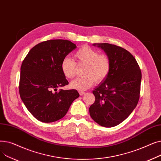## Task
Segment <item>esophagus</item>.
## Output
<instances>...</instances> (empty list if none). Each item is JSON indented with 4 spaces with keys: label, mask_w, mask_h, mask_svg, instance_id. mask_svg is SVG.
I'll list each match as a JSON object with an SVG mask.
<instances>
[{
    "label": "esophagus",
    "mask_w": 161,
    "mask_h": 161,
    "mask_svg": "<svg viewBox=\"0 0 161 161\" xmlns=\"http://www.w3.org/2000/svg\"><path fill=\"white\" fill-rule=\"evenodd\" d=\"M79 93H80V95L81 96H82V95H85L86 92H84V91H79Z\"/></svg>",
    "instance_id": "1"
}]
</instances>
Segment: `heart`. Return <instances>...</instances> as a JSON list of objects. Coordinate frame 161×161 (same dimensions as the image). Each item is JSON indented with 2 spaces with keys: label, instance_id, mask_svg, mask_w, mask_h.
Wrapping results in <instances>:
<instances>
[{
  "label": "heart",
  "instance_id": "obj_1",
  "mask_svg": "<svg viewBox=\"0 0 161 161\" xmlns=\"http://www.w3.org/2000/svg\"><path fill=\"white\" fill-rule=\"evenodd\" d=\"M79 64L85 65L84 76L72 81V89L80 91H86L94 85L95 81L100 82L106 78L110 71L111 63L109 57L105 54H100L98 51L89 46H83L75 53ZM61 69L67 78H73L75 75L76 64L69 57H64L61 62Z\"/></svg>",
  "mask_w": 161,
  "mask_h": 161
}]
</instances>
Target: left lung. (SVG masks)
Wrapping results in <instances>:
<instances>
[{
    "label": "left lung",
    "mask_w": 161,
    "mask_h": 161,
    "mask_svg": "<svg viewBox=\"0 0 161 161\" xmlns=\"http://www.w3.org/2000/svg\"><path fill=\"white\" fill-rule=\"evenodd\" d=\"M109 57L110 71L92 93L95 101L89 108L91 118L104 127L122 123L137 106L142 73L133 55L125 49L108 43L92 44Z\"/></svg>",
    "instance_id": "8db88e82"
}]
</instances>
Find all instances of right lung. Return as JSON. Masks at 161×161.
Returning a JSON list of instances; mask_svg holds the SVG:
<instances>
[{
    "instance_id": "obj_1",
    "label": "right lung",
    "mask_w": 161,
    "mask_h": 161,
    "mask_svg": "<svg viewBox=\"0 0 161 161\" xmlns=\"http://www.w3.org/2000/svg\"><path fill=\"white\" fill-rule=\"evenodd\" d=\"M76 45L66 40H50L33 47L21 66L19 95L36 119L52 123L63 118L80 95L77 90L57 88L69 84L61 64Z\"/></svg>"
}]
</instances>
